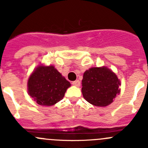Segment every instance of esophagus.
<instances>
[{
	"instance_id": "1",
	"label": "esophagus",
	"mask_w": 148,
	"mask_h": 148,
	"mask_svg": "<svg viewBox=\"0 0 148 148\" xmlns=\"http://www.w3.org/2000/svg\"><path fill=\"white\" fill-rule=\"evenodd\" d=\"M72 84H73V85L75 86V87H79L81 84L80 82H79L78 80H76V81H75V82H73Z\"/></svg>"
}]
</instances>
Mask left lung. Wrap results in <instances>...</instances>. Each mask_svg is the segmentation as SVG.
Instances as JSON below:
<instances>
[{"label":"left lung","mask_w":148,"mask_h":148,"mask_svg":"<svg viewBox=\"0 0 148 148\" xmlns=\"http://www.w3.org/2000/svg\"><path fill=\"white\" fill-rule=\"evenodd\" d=\"M82 84L83 97L96 107L110 105L121 90V82L116 73L104 66L86 70Z\"/></svg>","instance_id":"8db88e82"}]
</instances>
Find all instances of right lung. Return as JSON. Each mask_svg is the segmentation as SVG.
<instances>
[{"instance_id": "right-lung-1", "label": "right lung", "mask_w": 148, "mask_h": 148, "mask_svg": "<svg viewBox=\"0 0 148 148\" xmlns=\"http://www.w3.org/2000/svg\"><path fill=\"white\" fill-rule=\"evenodd\" d=\"M70 86L53 65H38L27 82L28 94L41 106H53L62 100Z\"/></svg>"}]
</instances>
